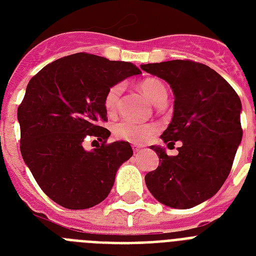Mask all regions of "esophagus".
I'll return each mask as SVG.
<instances>
[{
  "instance_id": "esophagus-1",
  "label": "esophagus",
  "mask_w": 256,
  "mask_h": 256,
  "mask_svg": "<svg viewBox=\"0 0 256 256\" xmlns=\"http://www.w3.org/2000/svg\"><path fill=\"white\" fill-rule=\"evenodd\" d=\"M132 150H134V152H138L142 150V148H140V146H136V144H134V146H132Z\"/></svg>"
}]
</instances>
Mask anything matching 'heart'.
I'll return each mask as SVG.
<instances>
[{
    "label": "heart",
    "mask_w": 256,
    "mask_h": 256,
    "mask_svg": "<svg viewBox=\"0 0 256 256\" xmlns=\"http://www.w3.org/2000/svg\"><path fill=\"white\" fill-rule=\"evenodd\" d=\"M140 92H144V96L152 102L154 106H160L162 102L168 100V88L156 78H148L140 84ZM124 92V85L116 84L108 88L104 96V106L108 116H114L120 108V96ZM112 132L120 140H128L132 144H140L150 140L156 132V126L152 124H134L130 120H120L114 124Z\"/></svg>",
    "instance_id": "heart-1"
}]
</instances>
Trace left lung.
Listing matches in <instances>:
<instances>
[{
  "mask_svg": "<svg viewBox=\"0 0 256 256\" xmlns=\"http://www.w3.org/2000/svg\"><path fill=\"white\" fill-rule=\"evenodd\" d=\"M168 82L174 92V112L162 134L164 144L182 142L178 156L152 146L160 166L144 176L154 198L172 208H191L214 196L230 174L242 142V102L222 76L192 61L140 65Z\"/></svg>",
  "mask_w": 256,
  "mask_h": 256,
  "instance_id": "1",
  "label": "left lung"
}]
</instances>
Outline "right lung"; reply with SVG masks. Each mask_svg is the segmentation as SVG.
Segmentation results:
<instances>
[{
    "instance_id": "1",
    "label": "right lung",
    "mask_w": 256,
    "mask_h": 256,
    "mask_svg": "<svg viewBox=\"0 0 256 256\" xmlns=\"http://www.w3.org/2000/svg\"><path fill=\"white\" fill-rule=\"evenodd\" d=\"M140 73L132 62L77 53L46 65L29 81L17 112L21 154L38 186L60 206L90 208L110 194L132 148L124 140L106 144L104 96ZM88 138L100 140L101 148L85 150Z\"/></svg>"
}]
</instances>
